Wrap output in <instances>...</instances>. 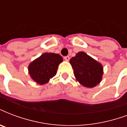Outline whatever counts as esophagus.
Here are the masks:
<instances>
[{
    "mask_svg": "<svg viewBox=\"0 0 127 127\" xmlns=\"http://www.w3.org/2000/svg\"><path fill=\"white\" fill-rule=\"evenodd\" d=\"M64 59L66 61H68L69 59H70V57H68V56H66V57H64Z\"/></svg>",
    "mask_w": 127,
    "mask_h": 127,
    "instance_id": "esophagus-1",
    "label": "esophagus"
}]
</instances>
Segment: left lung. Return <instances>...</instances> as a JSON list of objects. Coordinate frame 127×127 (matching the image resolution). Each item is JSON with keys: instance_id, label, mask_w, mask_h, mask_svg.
Listing matches in <instances>:
<instances>
[{"instance_id": "obj_1", "label": "left lung", "mask_w": 127, "mask_h": 127, "mask_svg": "<svg viewBox=\"0 0 127 127\" xmlns=\"http://www.w3.org/2000/svg\"><path fill=\"white\" fill-rule=\"evenodd\" d=\"M70 63L76 81L83 86L93 88L100 83L103 74L102 64L84 52L76 53Z\"/></svg>"}]
</instances>
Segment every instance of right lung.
<instances>
[{"mask_svg":"<svg viewBox=\"0 0 127 127\" xmlns=\"http://www.w3.org/2000/svg\"><path fill=\"white\" fill-rule=\"evenodd\" d=\"M63 61L59 54L45 53L29 64V73L36 83L44 85L56 75L58 66Z\"/></svg>","mask_w":127,"mask_h":127,"instance_id":"add662e5","label":"right lung"}]
</instances>
